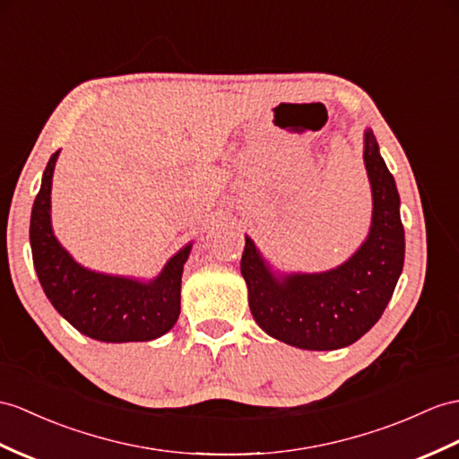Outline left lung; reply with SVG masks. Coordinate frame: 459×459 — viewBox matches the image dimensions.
<instances>
[{
	"label": "left lung",
	"mask_w": 459,
	"mask_h": 459,
	"mask_svg": "<svg viewBox=\"0 0 459 459\" xmlns=\"http://www.w3.org/2000/svg\"><path fill=\"white\" fill-rule=\"evenodd\" d=\"M372 188V223L349 259L323 273L274 271L245 236L241 274L253 319L266 334L304 351H337L359 341L382 317L405 261L399 193L374 132H364Z\"/></svg>",
	"instance_id": "8db88e82"
}]
</instances>
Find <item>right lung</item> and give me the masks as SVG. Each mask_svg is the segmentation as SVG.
I'll list each match as a JSON object with an SVG mask.
<instances>
[{
    "label": "right lung",
    "mask_w": 459,
    "mask_h": 459,
    "mask_svg": "<svg viewBox=\"0 0 459 459\" xmlns=\"http://www.w3.org/2000/svg\"><path fill=\"white\" fill-rule=\"evenodd\" d=\"M60 150L42 173L30 212L32 263L54 309L89 339L142 342L171 331L181 314V276L191 255L186 243L152 281L97 273L77 263L56 239L50 218L52 175Z\"/></svg>",
    "instance_id": "1"
}]
</instances>
